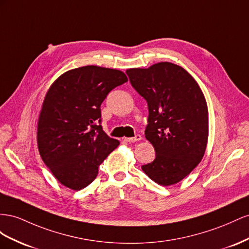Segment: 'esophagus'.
I'll use <instances>...</instances> for the list:
<instances>
[{
	"label": "esophagus",
	"mask_w": 249,
	"mask_h": 249,
	"mask_svg": "<svg viewBox=\"0 0 249 249\" xmlns=\"http://www.w3.org/2000/svg\"><path fill=\"white\" fill-rule=\"evenodd\" d=\"M141 140H142V136H140V134H137V136L133 138H124V141L128 142V143H134V142H139Z\"/></svg>",
	"instance_id": "esophagus-1"
}]
</instances>
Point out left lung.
<instances>
[{"instance_id":"1","label":"left lung","mask_w":249,"mask_h":249,"mask_svg":"<svg viewBox=\"0 0 249 249\" xmlns=\"http://www.w3.org/2000/svg\"><path fill=\"white\" fill-rule=\"evenodd\" d=\"M130 83L148 104L145 137L155 160L142 170L160 186L182 180L201 161L209 138V110L199 85L171 62L126 71Z\"/></svg>"}]
</instances>
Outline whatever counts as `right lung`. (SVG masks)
<instances>
[{"mask_svg":"<svg viewBox=\"0 0 249 249\" xmlns=\"http://www.w3.org/2000/svg\"><path fill=\"white\" fill-rule=\"evenodd\" d=\"M127 81L119 70L87 66L63 73L47 91L37 123L38 151L65 187H88L119 146L102 129L100 106L111 89Z\"/></svg>","mask_w":249,"mask_h":249,"instance_id":"obj_1","label":"right lung"}]
</instances>
